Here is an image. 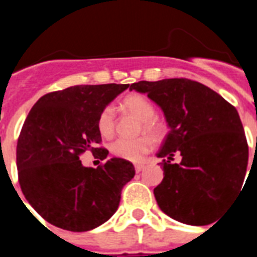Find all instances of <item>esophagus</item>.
<instances>
[{"mask_svg":"<svg viewBox=\"0 0 257 257\" xmlns=\"http://www.w3.org/2000/svg\"><path fill=\"white\" fill-rule=\"evenodd\" d=\"M144 167H145L144 163H136V165H135V171L136 172H140L143 169H144Z\"/></svg>","mask_w":257,"mask_h":257,"instance_id":"obj_1","label":"esophagus"}]
</instances>
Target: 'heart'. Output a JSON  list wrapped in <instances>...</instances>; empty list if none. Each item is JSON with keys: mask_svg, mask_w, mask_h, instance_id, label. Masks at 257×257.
Returning <instances> with one entry per match:
<instances>
[{"mask_svg": "<svg viewBox=\"0 0 257 257\" xmlns=\"http://www.w3.org/2000/svg\"><path fill=\"white\" fill-rule=\"evenodd\" d=\"M124 108L142 121V128L156 138H161L165 133V126L156 118V106L148 97L142 94L127 95L122 101ZM97 130L104 138H110L114 134V108L105 105L97 115ZM154 147V140L149 135H142L135 139L119 138L110 144V153L117 158L138 162L144 154L151 152Z\"/></svg>", "mask_w": 257, "mask_h": 257, "instance_id": "obj_1", "label": "heart"}]
</instances>
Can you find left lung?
<instances>
[{"label": "left lung", "instance_id": "obj_1", "mask_svg": "<svg viewBox=\"0 0 257 257\" xmlns=\"http://www.w3.org/2000/svg\"><path fill=\"white\" fill-rule=\"evenodd\" d=\"M130 88L158 104L170 127L157 154L163 158L165 175L154 188L161 210L188 225H208L219 219L222 208L243 190L248 163L237 109L188 78L139 81ZM176 153L182 156L180 164L172 162Z\"/></svg>", "mask_w": 257, "mask_h": 257}]
</instances>
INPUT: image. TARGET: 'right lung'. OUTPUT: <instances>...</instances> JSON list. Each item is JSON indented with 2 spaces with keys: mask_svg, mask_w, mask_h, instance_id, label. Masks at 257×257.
I'll use <instances>...</instances> for the list:
<instances>
[{
  "mask_svg": "<svg viewBox=\"0 0 257 257\" xmlns=\"http://www.w3.org/2000/svg\"><path fill=\"white\" fill-rule=\"evenodd\" d=\"M130 85H79L44 95L33 105L17 145L18 179L29 205L46 221L87 231L110 219L135 175L130 161L110 158L85 167V152L104 160L97 115Z\"/></svg>",
  "mask_w": 257,
  "mask_h": 257,
  "instance_id": "right-lung-1",
  "label": "right lung"
}]
</instances>
